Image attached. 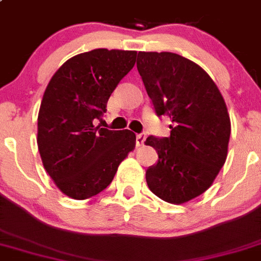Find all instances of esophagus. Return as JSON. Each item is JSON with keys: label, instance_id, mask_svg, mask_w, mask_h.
<instances>
[{"label": "esophagus", "instance_id": "esophagus-1", "mask_svg": "<svg viewBox=\"0 0 261 261\" xmlns=\"http://www.w3.org/2000/svg\"><path fill=\"white\" fill-rule=\"evenodd\" d=\"M144 141H146V134H138L137 135V147L143 146Z\"/></svg>", "mask_w": 261, "mask_h": 261}]
</instances>
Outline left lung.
<instances>
[{
    "mask_svg": "<svg viewBox=\"0 0 261 261\" xmlns=\"http://www.w3.org/2000/svg\"><path fill=\"white\" fill-rule=\"evenodd\" d=\"M155 111L172 120L168 138L148 137L158 163L146 171L151 191L183 204L208 190L225 163L231 120L216 83L199 65L168 51H139L137 61Z\"/></svg>",
    "mask_w": 261,
    "mask_h": 261,
    "instance_id": "obj_1",
    "label": "left lung"
}]
</instances>
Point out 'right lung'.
I'll return each mask as SVG.
<instances>
[{"label": "right lung", "instance_id": "obj_1", "mask_svg": "<svg viewBox=\"0 0 261 261\" xmlns=\"http://www.w3.org/2000/svg\"><path fill=\"white\" fill-rule=\"evenodd\" d=\"M135 60L134 50L82 53L63 63L46 87L37 144L46 172L69 198L85 200L103 191L135 148L133 131L93 124L106 113L111 93Z\"/></svg>", "mask_w": 261, "mask_h": 261}]
</instances>
